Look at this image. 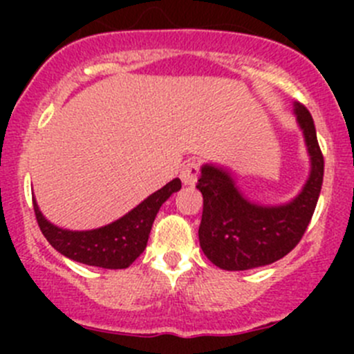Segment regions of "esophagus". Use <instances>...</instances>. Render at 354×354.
<instances>
[{"instance_id": "esophagus-1", "label": "esophagus", "mask_w": 354, "mask_h": 354, "mask_svg": "<svg viewBox=\"0 0 354 354\" xmlns=\"http://www.w3.org/2000/svg\"><path fill=\"white\" fill-rule=\"evenodd\" d=\"M198 173H200L198 162L190 160V162H187L183 167H181L180 178H181V181H183V185H195L197 183Z\"/></svg>"}]
</instances>
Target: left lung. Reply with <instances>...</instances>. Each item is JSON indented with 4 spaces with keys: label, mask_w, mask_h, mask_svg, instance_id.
I'll return each mask as SVG.
<instances>
[{
    "label": "left lung",
    "mask_w": 354,
    "mask_h": 354,
    "mask_svg": "<svg viewBox=\"0 0 354 354\" xmlns=\"http://www.w3.org/2000/svg\"><path fill=\"white\" fill-rule=\"evenodd\" d=\"M292 113L305 138L310 174L301 192L286 203L266 205L250 200L226 167L203 164L197 188L203 212L198 240L207 259L224 270L269 266L288 255L301 240L313 216L324 181V156L312 114L299 102Z\"/></svg>",
    "instance_id": "8db88e82"
}]
</instances>
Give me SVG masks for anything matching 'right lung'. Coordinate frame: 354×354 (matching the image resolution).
<instances>
[{
    "instance_id": "right-lung-1",
    "label": "right lung",
    "mask_w": 354,
    "mask_h": 354,
    "mask_svg": "<svg viewBox=\"0 0 354 354\" xmlns=\"http://www.w3.org/2000/svg\"><path fill=\"white\" fill-rule=\"evenodd\" d=\"M180 188V178H174L123 217L97 230L70 231L55 226L42 216L35 198L34 212L46 240L62 255L85 266L102 267V269H127L147 246L149 234L160 205Z\"/></svg>"
}]
</instances>
